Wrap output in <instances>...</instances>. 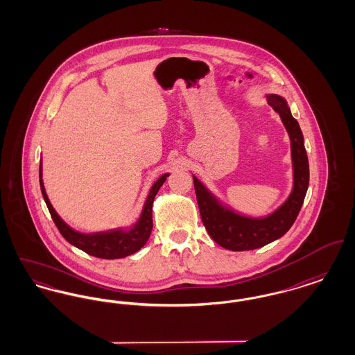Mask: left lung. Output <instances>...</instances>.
Listing matches in <instances>:
<instances>
[{
    "label": "left lung",
    "instance_id": "left-lung-1",
    "mask_svg": "<svg viewBox=\"0 0 355 355\" xmlns=\"http://www.w3.org/2000/svg\"><path fill=\"white\" fill-rule=\"evenodd\" d=\"M266 98L279 114L291 141L294 186L286 202L265 218L245 217L223 207L193 175L201 220L209 236L222 248L233 252L258 249L284 236L297 220L309 187V159L300 123L291 116L286 101L281 96L268 94Z\"/></svg>",
    "mask_w": 355,
    "mask_h": 355
}]
</instances>
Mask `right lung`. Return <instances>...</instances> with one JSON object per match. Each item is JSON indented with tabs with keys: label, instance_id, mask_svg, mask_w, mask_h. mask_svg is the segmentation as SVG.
<instances>
[{
	"label": "right lung",
	"instance_id": "right-lung-1",
	"mask_svg": "<svg viewBox=\"0 0 355 355\" xmlns=\"http://www.w3.org/2000/svg\"><path fill=\"white\" fill-rule=\"evenodd\" d=\"M41 165H40V185H41V191L42 197L45 200V203L49 209L51 218L54 220L57 229L62 236L71 243L73 246L78 248L85 253L97 258H103V259H117V258H123L130 254L138 252L149 239L153 229L152 207L153 201L155 194L158 193L159 187L164 185L166 181V177H169V173L161 175L152 186L150 193L146 198V202L144 206V210L141 213L139 220H137L135 226L129 229L128 232H123L122 229H116L112 232H103V233H93V234H83L71 227L64 220L60 218V216L55 213L53 209L51 201L46 196L45 187L42 184V174H41Z\"/></svg>",
	"mask_w": 355,
	"mask_h": 355
}]
</instances>
